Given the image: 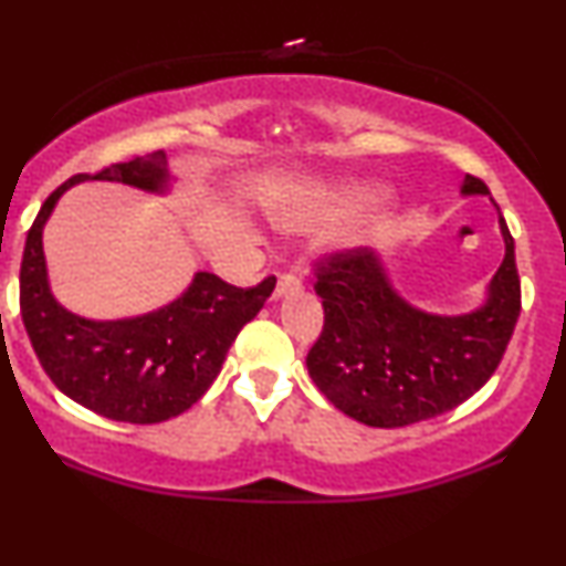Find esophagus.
<instances>
[{
  "instance_id": "esophagus-1",
  "label": "esophagus",
  "mask_w": 566,
  "mask_h": 566,
  "mask_svg": "<svg viewBox=\"0 0 566 566\" xmlns=\"http://www.w3.org/2000/svg\"><path fill=\"white\" fill-rule=\"evenodd\" d=\"M301 290V279L295 274H282L276 279V287H274V297H284L290 295V292H297Z\"/></svg>"
}]
</instances>
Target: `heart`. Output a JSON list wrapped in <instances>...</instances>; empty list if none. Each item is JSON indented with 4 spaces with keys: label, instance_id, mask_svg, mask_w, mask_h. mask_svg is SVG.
<instances>
[{
    "label": "heart",
    "instance_id": "obj_1",
    "mask_svg": "<svg viewBox=\"0 0 566 566\" xmlns=\"http://www.w3.org/2000/svg\"><path fill=\"white\" fill-rule=\"evenodd\" d=\"M366 195H369V189L358 187V184H326V187L305 189L303 195H297L295 200H290L287 206L279 210V221L292 229L318 227V223L332 221V218L358 206ZM374 229H377V221L364 223V227L353 231V240L369 237Z\"/></svg>",
    "mask_w": 566,
    "mask_h": 566
}]
</instances>
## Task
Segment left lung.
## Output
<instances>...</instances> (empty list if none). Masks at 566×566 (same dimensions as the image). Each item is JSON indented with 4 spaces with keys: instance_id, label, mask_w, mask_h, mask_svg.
<instances>
[{
    "instance_id": "1",
    "label": "left lung",
    "mask_w": 566,
    "mask_h": 566,
    "mask_svg": "<svg viewBox=\"0 0 566 566\" xmlns=\"http://www.w3.org/2000/svg\"><path fill=\"white\" fill-rule=\"evenodd\" d=\"M464 195H488L467 176ZM506 258L488 303L464 316L411 308L366 248L337 250L313 263L324 329L305 366L332 406L369 427H406L472 398L499 369L522 308L514 237L501 216Z\"/></svg>"
}]
</instances>
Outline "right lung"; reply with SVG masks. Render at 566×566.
Listing matches in <instances>:
<instances>
[{
    "label": "right lung",
    "mask_w": 566,
    "mask_h": 566,
    "mask_svg": "<svg viewBox=\"0 0 566 566\" xmlns=\"http://www.w3.org/2000/svg\"><path fill=\"white\" fill-rule=\"evenodd\" d=\"M86 179L160 192L168 179L166 155L76 174L46 197L20 261V316L39 364L57 390L99 417L158 424L179 417L206 395L231 343L274 292L276 276H265L255 287H234L200 271L179 301L124 322H88L65 311L46 284L42 229L57 197Z\"/></svg>",
    "instance_id": "add662e5"
}]
</instances>
